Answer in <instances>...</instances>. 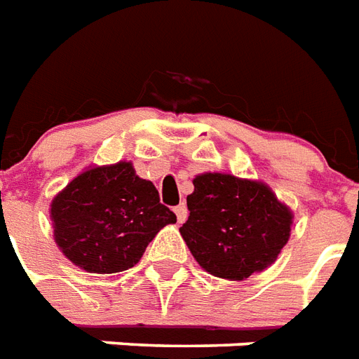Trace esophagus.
<instances>
[{"mask_svg":"<svg viewBox=\"0 0 359 359\" xmlns=\"http://www.w3.org/2000/svg\"><path fill=\"white\" fill-rule=\"evenodd\" d=\"M174 214H176L177 217V223H183V221L187 219V206H185V204H180V206L174 208Z\"/></svg>","mask_w":359,"mask_h":359,"instance_id":"1","label":"esophagus"}]
</instances>
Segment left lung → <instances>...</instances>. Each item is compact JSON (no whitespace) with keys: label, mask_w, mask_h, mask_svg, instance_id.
Masks as SVG:
<instances>
[{"label":"left lung","mask_w":359,"mask_h":359,"mask_svg":"<svg viewBox=\"0 0 359 359\" xmlns=\"http://www.w3.org/2000/svg\"><path fill=\"white\" fill-rule=\"evenodd\" d=\"M180 227L196 263L217 278L244 280L272 265L290 241L293 214L261 182L208 172L193 180Z\"/></svg>","instance_id":"obj_1"}]
</instances>
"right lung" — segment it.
I'll use <instances>...</instances> for the list:
<instances>
[{
  "mask_svg": "<svg viewBox=\"0 0 359 359\" xmlns=\"http://www.w3.org/2000/svg\"><path fill=\"white\" fill-rule=\"evenodd\" d=\"M50 219L56 244L74 265L113 274L136 265L155 234L176 223V214L132 163L121 161L74 177L50 202Z\"/></svg>",
  "mask_w": 359,
  "mask_h": 359,
  "instance_id": "right-lung-1",
  "label": "right lung"
}]
</instances>
